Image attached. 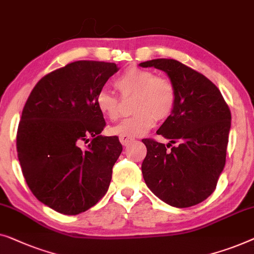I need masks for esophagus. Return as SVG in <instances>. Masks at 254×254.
<instances>
[{
  "label": "esophagus",
  "mask_w": 254,
  "mask_h": 254,
  "mask_svg": "<svg viewBox=\"0 0 254 254\" xmlns=\"http://www.w3.org/2000/svg\"><path fill=\"white\" fill-rule=\"evenodd\" d=\"M120 141H121V144H122V145L127 146V145L130 144L131 141H133V138L130 137V135L123 134V135H120Z\"/></svg>",
  "instance_id": "1"
}]
</instances>
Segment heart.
<instances>
[{"label": "heart", "instance_id": "heart-1", "mask_svg": "<svg viewBox=\"0 0 254 254\" xmlns=\"http://www.w3.org/2000/svg\"><path fill=\"white\" fill-rule=\"evenodd\" d=\"M115 87L122 98L135 95L134 115L114 127L115 134L141 135L154 126L156 120L162 121L173 114L177 101V90L169 78L156 76L151 70L131 66L115 79ZM95 105L103 116L110 121L119 120L121 100L109 91L102 90L95 96Z\"/></svg>", "mask_w": 254, "mask_h": 254}]
</instances>
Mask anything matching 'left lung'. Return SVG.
Listing matches in <instances>:
<instances>
[{
  "mask_svg": "<svg viewBox=\"0 0 254 254\" xmlns=\"http://www.w3.org/2000/svg\"><path fill=\"white\" fill-rule=\"evenodd\" d=\"M139 65L164 71L177 90L176 107L156 133L179 145L168 150L170 142L166 146L142 139L147 148L141 164L145 183L168 205H197L215 190L226 164L229 107L208 78L176 60L158 59Z\"/></svg>",
  "mask_w": 254,
  "mask_h": 254,
  "instance_id": "left-lung-1",
  "label": "left lung"
}]
</instances>
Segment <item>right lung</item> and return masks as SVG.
<instances>
[{"instance_id": "1", "label": "right lung", "mask_w": 254, "mask_h": 254, "mask_svg": "<svg viewBox=\"0 0 254 254\" xmlns=\"http://www.w3.org/2000/svg\"><path fill=\"white\" fill-rule=\"evenodd\" d=\"M117 71L115 63H69L42 77L24 106L21 171L35 198L61 214L83 213L108 191L123 147L116 135L100 134L106 122L95 96Z\"/></svg>"}]
</instances>
